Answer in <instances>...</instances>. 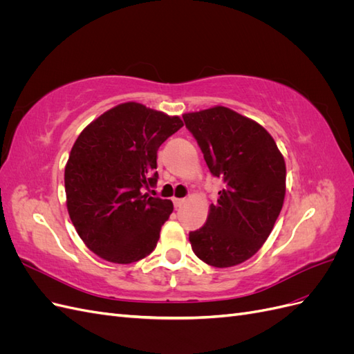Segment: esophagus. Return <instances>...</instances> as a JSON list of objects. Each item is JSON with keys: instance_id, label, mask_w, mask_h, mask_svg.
<instances>
[{"instance_id": "esophagus-1", "label": "esophagus", "mask_w": 354, "mask_h": 354, "mask_svg": "<svg viewBox=\"0 0 354 354\" xmlns=\"http://www.w3.org/2000/svg\"><path fill=\"white\" fill-rule=\"evenodd\" d=\"M185 198H173V202H174V207L176 208H178V207H181L185 203Z\"/></svg>"}]
</instances>
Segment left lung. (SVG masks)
<instances>
[{
  "instance_id": "8db88e82",
  "label": "left lung",
  "mask_w": 354,
  "mask_h": 354,
  "mask_svg": "<svg viewBox=\"0 0 354 354\" xmlns=\"http://www.w3.org/2000/svg\"><path fill=\"white\" fill-rule=\"evenodd\" d=\"M214 177L224 181L207 223L189 233L198 259L232 267L259 251L285 199L286 167L273 137L250 118L224 106L185 113Z\"/></svg>"
}]
</instances>
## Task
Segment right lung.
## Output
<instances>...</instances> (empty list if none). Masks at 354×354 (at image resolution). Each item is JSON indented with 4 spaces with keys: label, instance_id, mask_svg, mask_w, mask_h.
I'll return each instance as SVG.
<instances>
[{
    "label": "right lung",
    "instance_id": "right-lung-1",
    "mask_svg": "<svg viewBox=\"0 0 354 354\" xmlns=\"http://www.w3.org/2000/svg\"><path fill=\"white\" fill-rule=\"evenodd\" d=\"M181 127L178 116L128 102L100 115L73 143L65 168L68 212L100 259L130 264L155 250L174 207L143 190L158 181L159 146Z\"/></svg>",
    "mask_w": 354,
    "mask_h": 354
}]
</instances>
